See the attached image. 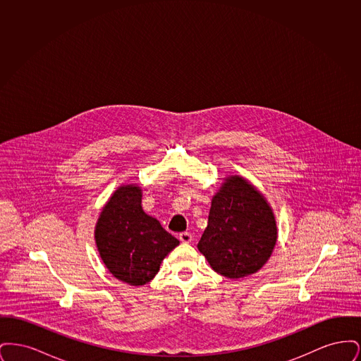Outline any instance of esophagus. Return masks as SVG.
Returning a JSON list of instances; mask_svg holds the SVG:
<instances>
[{"mask_svg": "<svg viewBox=\"0 0 361 361\" xmlns=\"http://www.w3.org/2000/svg\"><path fill=\"white\" fill-rule=\"evenodd\" d=\"M178 240H181L183 243H189L192 240V234L188 231H184V233H180L178 234Z\"/></svg>", "mask_w": 361, "mask_h": 361, "instance_id": "34e87169", "label": "esophagus"}]
</instances>
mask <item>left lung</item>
<instances>
[{
	"mask_svg": "<svg viewBox=\"0 0 361 361\" xmlns=\"http://www.w3.org/2000/svg\"><path fill=\"white\" fill-rule=\"evenodd\" d=\"M277 240L275 216L264 196L240 176L226 178L212 197L197 243L212 269L228 279L256 274Z\"/></svg>",
	"mask_w": 361,
	"mask_h": 361,
	"instance_id": "obj_1",
	"label": "left lung"
}]
</instances>
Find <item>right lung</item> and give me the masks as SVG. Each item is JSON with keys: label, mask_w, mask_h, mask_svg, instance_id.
<instances>
[{"label": "right lung", "mask_w": 361, "mask_h": 361, "mask_svg": "<svg viewBox=\"0 0 361 361\" xmlns=\"http://www.w3.org/2000/svg\"><path fill=\"white\" fill-rule=\"evenodd\" d=\"M140 202L139 187H121L104 207L94 233L105 267L131 286L149 283L178 245L157 219L145 214Z\"/></svg>", "instance_id": "right-lung-1"}]
</instances>
